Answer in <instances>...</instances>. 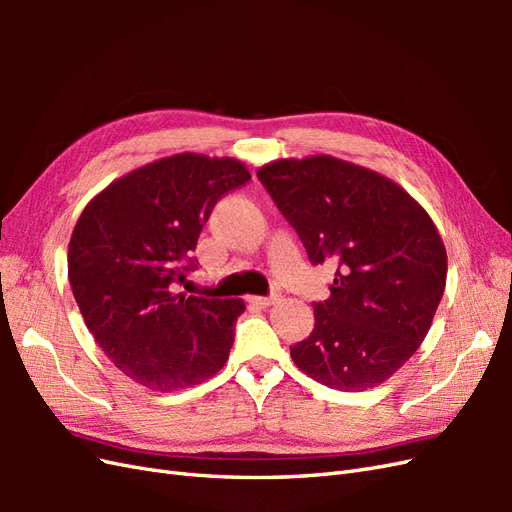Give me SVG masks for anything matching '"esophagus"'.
<instances>
[{
  "label": "esophagus",
  "mask_w": 512,
  "mask_h": 512,
  "mask_svg": "<svg viewBox=\"0 0 512 512\" xmlns=\"http://www.w3.org/2000/svg\"><path fill=\"white\" fill-rule=\"evenodd\" d=\"M277 301H280V294H277V292L269 294V297H250V303L256 305V307H262V309L271 307V305L277 303Z\"/></svg>",
  "instance_id": "34e87169"
}]
</instances>
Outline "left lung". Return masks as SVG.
Here are the masks:
<instances>
[{"instance_id":"obj_1","label":"left lung","mask_w":512,"mask_h":512,"mask_svg":"<svg viewBox=\"0 0 512 512\" xmlns=\"http://www.w3.org/2000/svg\"><path fill=\"white\" fill-rule=\"evenodd\" d=\"M312 265L333 260L331 297L290 348L303 374L337 391L389 380L423 344L446 286V250L416 200L376 170L312 156L258 168Z\"/></svg>"}]
</instances>
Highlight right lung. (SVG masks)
<instances>
[{"label": "right lung", "mask_w": 512, "mask_h": 512, "mask_svg": "<svg viewBox=\"0 0 512 512\" xmlns=\"http://www.w3.org/2000/svg\"><path fill=\"white\" fill-rule=\"evenodd\" d=\"M252 179L235 158L177 153L89 200L72 230L68 280L104 354L151 391L215 376L235 342L241 299L177 292L218 200Z\"/></svg>", "instance_id": "add662e5"}]
</instances>
